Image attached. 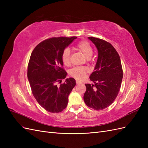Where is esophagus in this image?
Returning <instances> with one entry per match:
<instances>
[{
  "label": "esophagus",
  "instance_id": "34e87169",
  "mask_svg": "<svg viewBox=\"0 0 148 148\" xmlns=\"http://www.w3.org/2000/svg\"><path fill=\"white\" fill-rule=\"evenodd\" d=\"M76 82H77V84H80V83H82L81 82H79L78 80H77V81H76Z\"/></svg>",
  "mask_w": 148,
  "mask_h": 148
}]
</instances>
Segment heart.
<instances>
[{
    "label": "heart",
    "instance_id": "1",
    "mask_svg": "<svg viewBox=\"0 0 148 148\" xmlns=\"http://www.w3.org/2000/svg\"><path fill=\"white\" fill-rule=\"evenodd\" d=\"M77 47L87 59H89L93 53L92 48L89 42L86 41H80L77 45ZM62 60L64 65L69 66L71 65V51L69 47H66L64 49L62 53ZM88 69L86 66H77L74 67L70 71V75L71 77L82 80L84 78Z\"/></svg>",
    "mask_w": 148,
    "mask_h": 148
}]
</instances>
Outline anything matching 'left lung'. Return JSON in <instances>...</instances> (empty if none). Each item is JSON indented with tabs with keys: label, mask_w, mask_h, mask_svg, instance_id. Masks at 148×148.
Returning <instances> with one entry per match:
<instances>
[{
	"label": "left lung",
	"mask_w": 148,
	"mask_h": 148,
	"mask_svg": "<svg viewBox=\"0 0 148 148\" xmlns=\"http://www.w3.org/2000/svg\"><path fill=\"white\" fill-rule=\"evenodd\" d=\"M88 39L95 44L98 57L95 71L89 78L94 84H86L84 101L89 107L100 110L112 104L120 91L123 78L120 58L111 44L94 37Z\"/></svg>",
	"instance_id": "1"
}]
</instances>
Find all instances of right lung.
<instances>
[{
  "label": "right lung",
  "mask_w": 148,
  "mask_h": 148,
  "mask_svg": "<svg viewBox=\"0 0 148 148\" xmlns=\"http://www.w3.org/2000/svg\"><path fill=\"white\" fill-rule=\"evenodd\" d=\"M77 38H49L38 44L31 53L27 73L31 91L39 104L49 112L58 113L66 108L76 85L73 78H66L59 86L57 83L67 75L62 68V53Z\"/></svg>",
  "instance_id": "obj_1"
}]
</instances>
